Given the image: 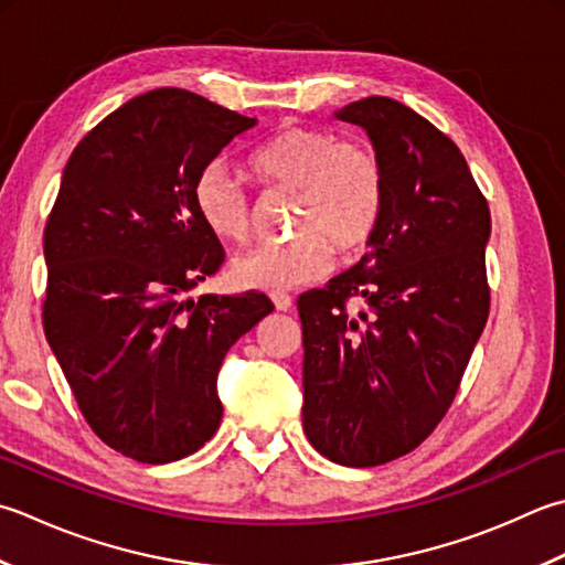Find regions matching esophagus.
Instances as JSON below:
<instances>
[{"label": "esophagus", "mask_w": 565, "mask_h": 565, "mask_svg": "<svg viewBox=\"0 0 565 565\" xmlns=\"http://www.w3.org/2000/svg\"><path fill=\"white\" fill-rule=\"evenodd\" d=\"M271 301L276 306V311H291L294 298L289 294H271Z\"/></svg>", "instance_id": "34e87169"}]
</instances>
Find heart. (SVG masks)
Wrapping results in <instances>:
<instances>
[{
	"label": "heart",
	"instance_id": "b5f03b06",
	"mask_svg": "<svg viewBox=\"0 0 565 565\" xmlns=\"http://www.w3.org/2000/svg\"><path fill=\"white\" fill-rule=\"evenodd\" d=\"M257 179L296 191L294 239L259 245L232 262L242 289L284 291L323 279L335 249L355 257L377 235L386 205V175L377 153L348 143L333 131L286 127L249 157ZM193 203L205 227L227 242L252 232V198L223 161L207 163L193 183Z\"/></svg>",
	"mask_w": 565,
	"mask_h": 565
}]
</instances>
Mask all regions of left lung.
<instances>
[{"label": "left lung", "mask_w": 565, "mask_h": 565, "mask_svg": "<svg viewBox=\"0 0 565 565\" xmlns=\"http://www.w3.org/2000/svg\"><path fill=\"white\" fill-rule=\"evenodd\" d=\"M362 127L384 166L386 205L370 252L298 296L303 430L328 460L382 466L446 416L490 313V207L460 149L392 97L335 113ZM369 311L350 317L347 301Z\"/></svg>", "instance_id": "left-lung-1"}]
</instances>
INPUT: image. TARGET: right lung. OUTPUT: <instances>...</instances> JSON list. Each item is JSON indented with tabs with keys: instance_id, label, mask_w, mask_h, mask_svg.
Instances as JSON below:
<instances>
[{
	"instance_id": "1",
	"label": "right lung",
	"mask_w": 565,
	"mask_h": 565,
	"mask_svg": "<svg viewBox=\"0 0 565 565\" xmlns=\"http://www.w3.org/2000/svg\"><path fill=\"white\" fill-rule=\"evenodd\" d=\"M254 125L159 87L107 115L65 163L43 232V330L85 422L131 460H181L213 438L227 350L274 311L254 291L185 298L225 262L193 183Z\"/></svg>"
}]
</instances>
